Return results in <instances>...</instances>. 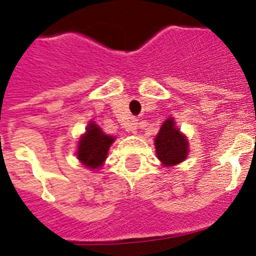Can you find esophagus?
Wrapping results in <instances>:
<instances>
[{"label": "esophagus", "instance_id": "esophagus-1", "mask_svg": "<svg viewBox=\"0 0 256 256\" xmlns=\"http://www.w3.org/2000/svg\"><path fill=\"white\" fill-rule=\"evenodd\" d=\"M128 131H131L132 134H138V122L136 121H132L130 122V125H128Z\"/></svg>", "mask_w": 256, "mask_h": 256}]
</instances>
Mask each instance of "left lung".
<instances>
[{
  "label": "left lung",
  "instance_id": "left-lung-1",
  "mask_svg": "<svg viewBox=\"0 0 256 256\" xmlns=\"http://www.w3.org/2000/svg\"><path fill=\"white\" fill-rule=\"evenodd\" d=\"M154 148L157 158L165 168L179 165L188 157V138L178 128L172 117H168L160 128L158 134L154 138Z\"/></svg>",
  "mask_w": 256,
  "mask_h": 256
}]
</instances>
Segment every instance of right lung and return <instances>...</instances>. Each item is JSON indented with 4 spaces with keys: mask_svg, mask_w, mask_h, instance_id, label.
I'll list each match as a JSON object with an SVG mask.
<instances>
[{
    "mask_svg": "<svg viewBox=\"0 0 256 256\" xmlns=\"http://www.w3.org/2000/svg\"><path fill=\"white\" fill-rule=\"evenodd\" d=\"M114 136L106 134L94 121H88L86 131L77 144V160L88 170H99L104 165Z\"/></svg>",
    "mask_w": 256,
    "mask_h": 256,
    "instance_id": "right-lung-1",
    "label": "right lung"
}]
</instances>
